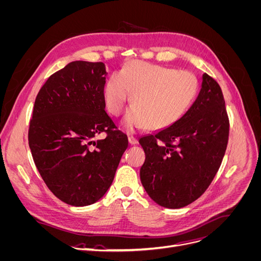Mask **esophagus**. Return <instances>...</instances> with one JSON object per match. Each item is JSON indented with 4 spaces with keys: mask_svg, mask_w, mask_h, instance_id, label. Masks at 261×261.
Here are the masks:
<instances>
[{
    "mask_svg": "<svg viewBox=\"0 0 261 261\" xmlns=\"http://www.w3.org/2000/svg\"><path fill=\"white\" fill-rule=\"evenodd\" d=\"M128 141H129L130 145H136V144H138V139H137L135 136H133V135L128 136Z\"/></svg>",
    "mask_w": 261,
    "mask_h": 261,
    "instance_id": "obj_1",
    "label": "esophagus"
}]
</instances>
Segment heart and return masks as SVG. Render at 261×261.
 <instances>
[{
  "mask_svg": "<svg viewBox=\"0 0 261 261\" xmlns=\"http://www.w3.org/2000/svg\"><path fill=\"white\" fill-rule=\"evenodd\" d=\"M132 93L133 107L123 122L128 132L149 126L169 127L184 115L198 92L197 77L188 70L133 62L110 76L103 88L110 114L121 115Z\"/></svg>",
  "mask_w": 261,
  "mask_h": 261,
  "instance_id": "heart-1",
  "label": "heart"
}]
</instances>
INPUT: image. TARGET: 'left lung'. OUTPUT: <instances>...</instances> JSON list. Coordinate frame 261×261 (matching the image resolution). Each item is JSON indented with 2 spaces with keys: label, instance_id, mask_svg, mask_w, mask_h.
<instances>
[{
  "label": "left lung",
  "instance_id": "obj_1",
  "mask_svg": "<svg viewBox=\"0 0 261 261\" xmlns=\"http://www.w3.org/2000/svg\"><path fill=\"white\" fill-rule=\"evenodd\" d=\"M228 132L222 90L204 73L191 109L169 127L139 139L146 153L140 179L150 198L171 209L198 199L222 163Z\"/></svg>",
  "mask_w": 261,
  "mask_h": 261
}]
</instances>
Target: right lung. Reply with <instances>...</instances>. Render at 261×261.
<instances>
[{
  "mask_svg": "<svg viewBox=\"0 0 261 261\" xmlns=\"http://www.w3.org/2000/svg\"><path fill=\"white\" fill-rule=\"evenodd\" d=\"M102 62H70L39 90L28 143L45 185L59 199L88 206L111 186L128 139L106 112ZM106 132L105 140L93 138Z\"/></svg>",
  "mask_w": 261,
  "mask_h": 261,
  "instance_id": "1",
  "label": "right lung"
}]
</instances>
